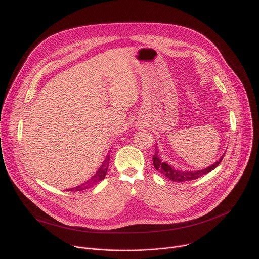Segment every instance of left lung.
<instances>
[{"instance_id":"8db88e82","label":"left lung","mask_w":259,"mask_h":259,"mask_svg":"<svg viewBox=\"0 0 259 259\" xmlns=\"http://www.w3.org/2000/svg\"><path fill=\"white\" fill-rule=\"evenodd\" d=\"M225 155H226V153L219 158L218 161H216L211 166H209V167H207L205 169L196 170V171H188V170L181 171V170L173 168L168 163L162 161V159H161V157L159 155V150H158L157 144H156V153H155V155L153 157V163H154V166H155L156 170L159 171L161 174L165 175L168 179H170L172 181L182 182V181H190V180L197 179V178H199V177H201V176L211 172L212 170H214L220 164L221 161H223Z\"/></svg>"}]
</instances>
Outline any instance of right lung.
<instances>
[{"label":"right lung","instance_id":"1","mask_svg":"<svg viewBox=\"0 0 259 259\" xmlns=\"http://www.w3.org/2000/svg\"><path fill=\"white\" fill-rule=\"evenodd\" d=\"M108 163H109V155L106 156V158L104 159L102 165L100 166V168L97 170V172L87 181H85L84 183L80 184V186L76 187V188H72V189H68V192H81V191H85L88 190L90 188H92L95 184L99 183L101 180H103V178L106 175L107 169H108Z\"/></svg>","mask_w":259,"mask_h":259}]
</instances>
